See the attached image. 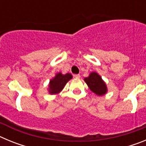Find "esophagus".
Wrapping results in <instances>:
<instances>
[{
	"instance_id": "obj_1",
	"label": "esophagus",
	"mask_w": 146,
	"mask_h": 146,
	"mask_svg": "<svg viewBox=\"0 0 146 146\" xmlns=\"http://www.w3.org/2000/svg\"><path fill=\"white\" fill-rule=\"evenodd\" d=\"M74 77H75V78H80V74H74Z\"/></svg>"
}]
</instances>
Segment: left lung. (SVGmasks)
Segmentation results:
<instances>
[{"label": "left lung", "mask_w": 146, "mask_h": 146, "mask_svg": "<svg viewBox=\"0 0 146 146\" xmlns=\"http://www.w3.org/2000/svg\"><path fill=\"white\" fill-rule=\"evenodd\" d=\"M84 80L91 91L98 96H102L107 92L106 85L102 80V77L96 72H92L88 77L85 78Z\"/></svg>", "instance_id": "left-lung-1"}]
</instances>
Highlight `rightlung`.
Segmentation results:
<instances>
[{
  "label": "right lung",
  "instance_id": "obj_1",
  "mask_svg": "<svg viewBox=\"0 0 146 146\" xmlns=\"http://www.w3.org/2000/svg\"><path fill=\"white\" fill-rule=\"evenodd\" d=\"M72 78L71 74H62L61 73H58L56 74L53 79L51 80L50 82V94H58L60 92L62 89L64 88L66 82Z\"/></svg>",
  "mask_w": 146,
  "mask_h": 146
}]
</instances>
